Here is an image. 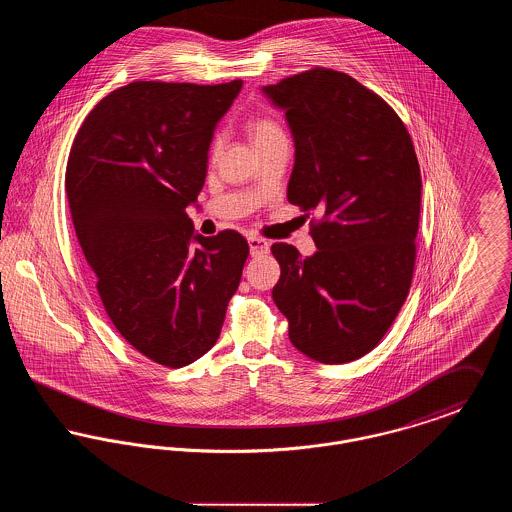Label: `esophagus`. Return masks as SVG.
Returning <instances> with one entry per match:
<instances>
[{"instance_id": "1", "label": "esophagus", "mask_w": 512, "mask_h": 512, "mask_svg": "<svg viewBox=\"0 0 512 512\" xmlns=\"http://www.w3.org/2000/svg\"><path fill=\"white\" fill-rule=\"evenodd\" d=\"M247 244H249V253H251V257L265 255V253H268V249H270V244H268L267 240L257 238V236H251V238L247 240Z\"/></svg>"}]
</instances>
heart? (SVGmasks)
<instances>
[{
	"mask_svg": "<svg viewBox=\"0 0 512 512\" xmlns=\"http://www.w3.org/2000/svg\"><path fill=\"white\" fill-rule=\"evenodd\" d=\"M249 134H251V140H253L255 147L263 146V144H267L270 140H276V138H282V136H284L280 124L276 121H272V119H267V117H261V119L251 121V124H249ZM219 147L220 138L217 136L215 142H213V147H211V153L217 155Z\"/></svg>",
	"mask_w": 512,
	"mask_h": 512,
	"instance_id": "b5f03b06",
	"label": "heart"
}]
</instances>
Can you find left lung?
Returning <instances> with one entry per match:
<instances>
[{
    "instance_id": "1",
    "label": "left lung",
    "mask_w": 512,
    "mask_h": 512,
    "mask_svg": "<svg viewBox=\"0 0 512 512\" xmlns=\"http://www.w3.org/2000/svg\"><path fill=\"white\" fill-rule=\"evenodd\" d=\"M295 146L288 201L322 219L317 251L272 245V299L290 341L324 365L372 351L413 280L422 180L413 140L390 105L349 74L311 69L263 88Z\"/></svg>"
}]
</instances>
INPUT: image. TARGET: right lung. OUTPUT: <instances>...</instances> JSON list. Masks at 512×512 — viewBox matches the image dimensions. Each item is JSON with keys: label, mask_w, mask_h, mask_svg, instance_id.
<instances>
[{"label": "right lung", "mask_w": 512, "mask_h": 512, "mask_svg": "<svg viewBox=\"0 0 512 512\" xmlns=\"http://www.w3.org/2000/svg\"><path fill=\"white\" fill-rule=\"evenodd\" d=\"M242 80L130 82L99 101L74 138L65 188L101 303L124 340L180 368L219 340L249 245L194 232L186 207L207 176L215 128Z\"/></svg>", "instance_id": "obj_1"}]
</instances>
